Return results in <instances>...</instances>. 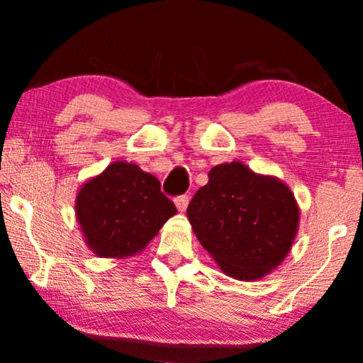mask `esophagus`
<instances>
[{"instance_id": "1", "label": "esophagus", "mask_w": 363, "mask_h": 363, "mask_svg": "<svg viewBox=\"0 0 363 363\" xmlns=\"http://www.w3.org/2000/svg\"><path fill=\"white\" fill-rule=\"evenodd\" d=\"M187 205H189V196L187 194H182V196H179V198H176V206L181 213L182 211H186Z\"/></svg>"}]
</instances>
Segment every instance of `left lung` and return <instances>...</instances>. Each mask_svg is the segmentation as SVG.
Wrapping results in <instances>:
<instances>
[{
    "label": "left lung",
    "instance_id": "1",
    "mask_svg": "<svg viewBox=\"0 0 363 363\" xmlns=\"http://www.w3.org/2000/svg\"><path fill=\"white\" fill-rule=\"evenodd\" d=\"M186 213L218 268L240 281L274 272L291 251L301 222L290 187L239 160L215 165Z\"/></svg>",
    "mask_w": 363,
    "mask_h": 363
}]
</instances>
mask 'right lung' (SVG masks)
I'll use <instances>...</instances> for the list:
<instances>
[{"label": "right lung", "instance_id": "right-lung-1", "mask_svg": "<svg viewBox=\"0 0 363 363\" xmlns=\"http://www.w3.org/2000/svg\"><path fill=\"white\" fill-rule=\"evenodd\" d=\"M176 206L160 193L155 176L116 160L80 186L74 215L86 247L95 256L124 259L143 251Z\"/></svg>", "mask_w": 363, "mask_h": 363}]
</instances>
